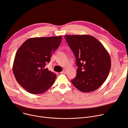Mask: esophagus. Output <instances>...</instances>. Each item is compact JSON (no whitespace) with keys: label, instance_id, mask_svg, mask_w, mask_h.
<instances>
[{"label":"esophagus","instance_id":"obj_1","mask_svg":"<svg viewBox=\"0 0 128 128\" xmlns=\"http://www.w3.org/2000/svg\"><path fill=\"white\" fill-rule=\"evenodd\" d=\"M60 74H66V71L63 70L62 72H60Z\"/></svg>","mask_w":128,"mask_h":128}]
</instances>
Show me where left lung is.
Instances as JSON below:
<instances>
[{"instance_id":"1","label":"left lung","mask_w":128,"mask_h":128,"mask_svg":"<svg viewBox=\"0 0 128 128\" xmlns=\"http://www.w3.org/2000/svg\"><path fill=\"white\" fill-rule=\"evenodd\" d=\"M64 38L76 58L77 74L71 80L82 92L98 88L105 82L111 67V59L101 42L88 35H66Z\"/></svg>"}]
</instances>
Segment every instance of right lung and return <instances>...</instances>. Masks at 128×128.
I'll return each instance as SVG.
<instances>
[{
    "instance_id": "right-lung-1",
    "label": "right lung",
    "mask_w": 128,
    "mask_h": 128,
    "mask_svg": "<svg viewBox=\"0 0 128 128\" xmlns=\"http://www.w3.org/2000/svg\"><path fill=\"white\" fill-rule=\"evenodd\" d=\"M62 40V35L30 38L17 50L13 72L16 81L28 92L42 94L54 83L56 74L44 68Z\"/></svg>"
}]
</instances>
